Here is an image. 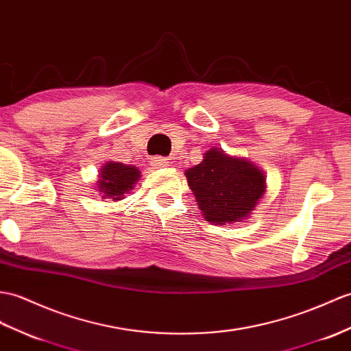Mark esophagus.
<instances>
[{"instance_id": "34e87169", "label": "esophagus", "mask_w": 351, "mask_h": 351, "mask_svg": "<svg viewBox=\"0 0 351 351\" xmlns=\"http://www.w3.org/2000/svg\"><path fill=\"white\" fill-rule=\"evenodd\" d=\"M152 165L156 167H166V166H169V161L165 157H154Z\"/></svg>"}]
</instances>
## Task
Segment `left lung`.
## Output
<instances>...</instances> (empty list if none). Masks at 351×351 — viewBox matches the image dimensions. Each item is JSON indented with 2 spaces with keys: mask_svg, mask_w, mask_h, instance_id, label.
Instances as JSON below:
<instances>
[{
  "mask_svg": "<svg viewBox=\"0 0 351 351\" xmlns=\"http://www.w3.org/2000/svg\"><path fill=\"white\" fill-rule=\"evenodd\" d=\"M186 181L206 221L217 226L241 223L266 193V176L248 158L210 148L203 160L185 170Z\"/></svg>",
  "mask_w": 351,
  "mask_h": 351,
  "instance_id": "1",
  "label": "left lung"
}]
</instances>
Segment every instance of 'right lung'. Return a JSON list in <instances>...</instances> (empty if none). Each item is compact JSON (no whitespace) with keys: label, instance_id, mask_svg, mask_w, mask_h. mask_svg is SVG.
Listing matches in <instances>:
<instances>
[{"label":"right lung","instance_id":"1","mask_svg":"<svg viewBox=\"0 0 351 351\" xmlns=\"http://www.w3.org/2000/svg\"><path fill=\"white\" fill-rule=\"evenodd\" d=\"M141 176V170L136 166L122 165L118 161H108L99 170L95 190L101 194V199L118 202L134 189Z\"/></svg>","mask_w":351,"mask_h":351}]
</instances>
